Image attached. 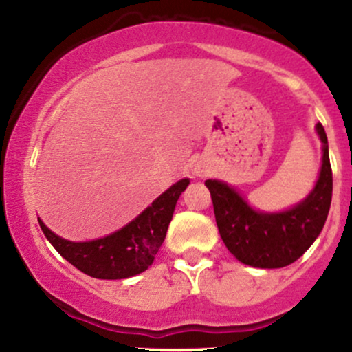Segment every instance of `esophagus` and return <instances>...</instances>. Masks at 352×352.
<instances>
[{"label": "esophagus", "instance_id": "obj_1", "mask_svg": "<svg viewBox=\"0 0 352 352\" xmlns=\"http://www.w3.org/2000/svg\"><path fill=\"white\" fill-rule=\"evenodd\" d=\"M201 173H204V172H201V170H197V175H201Z\"/></svg>", "mask_w": 352, "mask_h": 352}]
</instances>
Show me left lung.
Instances as JSON below:
<instances>
[{
  "instance_id": "obj_1",
  "label": "left lung",
  "mask_w": 352,
  "mask_h": 352,
  "mask_svg": "<svg viewBox=\"0 0 352 352\" xmlns=\"http://www.w3.org/2000/svg\"><path fill=\"white\" fill-rule=\"evenodd\" d=\"M316 132L322 142V165L313 192L293 208L263 213L250 207L235 188L207 180L218 232L230 253L254 268H283L294 263L313 245L328 218L333 197V170L328 137L321 122Z\"/></svg>"
}]
</instances>
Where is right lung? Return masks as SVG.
<instances>
[{
	"label": "right lung",
	"mask_w": 352,
	"mask_h": 352,
	"mask_svg": "<svg viewBox=\"0 0 352 352\" xmlns=\"http://www.w3.org/2000/svg\"><path fill=\"white\" fill-rule=\"evenodd\" d=\"M188 179H182L152 201L135 220L119 232L92 241H69L52 233L39 220L44 236L63 258L82 273L99 280H122L145 272L153 263L157 252L167 235L177 200Z\"/></svg>",
	"instance_id": "obj_1"
}]
</instances>
